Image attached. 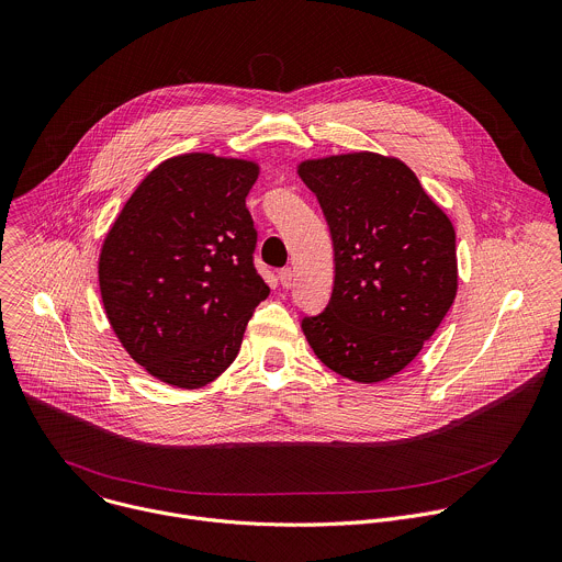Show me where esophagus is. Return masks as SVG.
I'll return each instance as SVG.
<instances>
[{"label": "esophagus", "instance_id": "obj_1", "mask_svg": "<svg viewBox=\"0 0 562 562\" xmlns=\"http://www.w3.org/2000/svg\"><path fill=\"white\" fill-rule=\"evenodd\" d=\"M278 278H280V282H282L284 289H291V284H293V269H282Z\"/></svg>", "mask_w": 562, "mask_h": 562}]
</instances>
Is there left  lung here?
<instances>
[{"instance_id":"left-lung-1","label":"left lung","mask_w":562,"mask_h":562,"mask_svg":"<svg viewBox=\"0 0 562 562\" xmlns=\"http://www.w3.org/2000/svg\"><path fill=\"white\" fill-rule=\"evenodd\" d=\"M333 236L335 280L324 313L302 319L337 375L380 384L435 335L459 289L448 214L397 156L348 151L297 162Z\"/></svg>"}]
</instances>
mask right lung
Returning <instances> with one entry per match:
<instances>
[{"instance_id": "obj_1", "label": "right lung", "mask_w": 562, "mask_h": 562, "mask_svg": "<svg viewBox=\"0 0 562 562\" xmlns=\"http://www.w3.org/2000/svg\"><path fill=\"white\" fill-rule=\"evenodd\" d=\"M258 173L251 158L171 156L140 180L103 238L108 322L125 352L173 389L221 378L269 295L247 210Z\"/></svg>"}]
</instances>
